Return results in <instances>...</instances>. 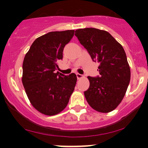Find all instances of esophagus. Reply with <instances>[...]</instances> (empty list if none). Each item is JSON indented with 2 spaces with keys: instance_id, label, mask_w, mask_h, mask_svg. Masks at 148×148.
I'll return each mask as SVG.
<instances>
[{
  "instance_id": "34e87169",
  "label": "esophagus",
  "mask_w": 148,
  "mask_h": 148,
  "mask_svg": "<svg viewBox=\"0 0 148 148\" xmlns=\"http://www.w3.org/2000/svg\"><path fill=\"white\" fill-rule=\"evenodd\" d=\"M76 75H77V77L78 79H82V78L84 77V76H83L82 75L79 74V73H77Z\"/></svg>"
}]
</instances>
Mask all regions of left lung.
Segmentation results:
<instances>
[{
	"mask_svg": "<svg viewBox=\"0 0 148 148\" xmlns=\"http://www.w3.org/2000/svg\"><path fill=\"white\" fill-rule=\"evenodd\" d=\"M75 35L92 59L99 63L100 77H88L90 87L84 92L87 102L98 112H110L121 102L130 82V66L125 50L104 30L79 29Z\"/></svg>",
	"mask_w": 148,
	"mask_h": 148,
	"instance_id": "1",
	"label": "left lung"
}]
</instances>
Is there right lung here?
<instances>
[{"label":"right lung","mask_w":148,"mask_h":148,"mask_svg":"<svg viewBox=\"0 0 148 148\" xmlns=\"http://www.w3.org/2000/svg\"><path fill=\"white\" fill-rule=\"evenodd\" d=\"M74 32H51L40 36L24 57L22 84L30 103L43 114L52 116L63 110L74 91L75 74L55 73Z\"/></svg>","instance_id":"obj_1"}]
</instances>
